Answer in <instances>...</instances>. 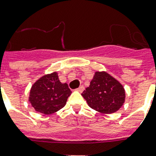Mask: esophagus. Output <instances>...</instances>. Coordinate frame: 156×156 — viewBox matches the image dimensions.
Instances as JSON below:
<instances>
[{
	"label": "esophagus",
	"mask_w": 156,
	"mask_h": 156,
	"mask_svg": "<svg viewBox=\"0 0 156 156\" xmlns=\"http://www.w3.org/2000/svg\"><path fill=\"white\" fill-rule=\"evenodd\" d=\"M83 90H84V87H83V86H80L79 87L76 89V90H77V91H78V92H82Z\"/></svg>",
	"instance_id": "1"
}]
</instances>
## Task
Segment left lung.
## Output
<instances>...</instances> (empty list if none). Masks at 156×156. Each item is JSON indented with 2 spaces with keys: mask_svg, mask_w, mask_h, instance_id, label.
<instances>
[{
  "mask_svg": "<svg viewBox=\"0 0 156 156\" xmlns=\"http://www.w3.org/2000/svg\"><path fill=\"white\" fill-rule=\"evenodd\" d=\"M82 95L91 108L105 114L118 111L126 99L123 86L106 72H95Z\"/></svg>",
  "mask_w": 156,
  "mask_h": 156,
  "instance_id": "1",
  "label": "left lung"
}]
</instances>
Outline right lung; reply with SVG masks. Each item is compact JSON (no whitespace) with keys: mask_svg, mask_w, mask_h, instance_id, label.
<instances>
[{"mask_svg":"<svg viewBox=\"0 0 156 156\" xmlns=\"http://www.w3.org/2000/svg\"><path fill=\"white\" fill-rule=\"evenodd\" d=\"M67 83H61L56 72L43 76L31 87L29 101L36 112L45 115L62 108L71 95Z\"/></svg>","mask_w":156,"mask_h":156,"instance_id":"obj_1","label":"right lung"}]
</instances>
